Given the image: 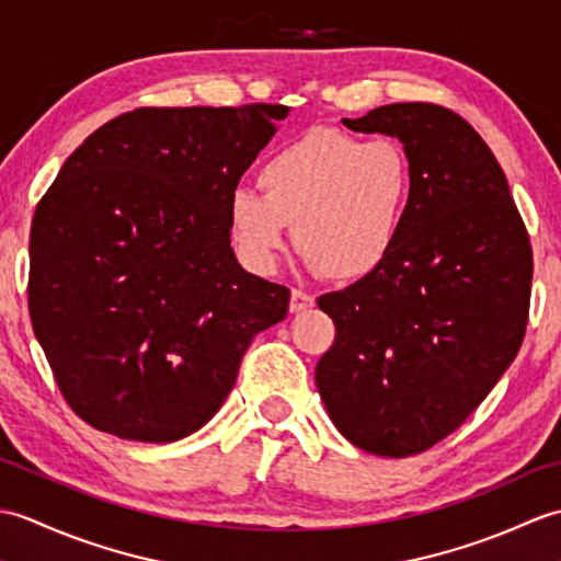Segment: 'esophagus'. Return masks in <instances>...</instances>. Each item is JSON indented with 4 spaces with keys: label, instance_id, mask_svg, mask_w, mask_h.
I'll return each mask as SVG.
<instances>
[{
    "label": "esophagus",
    "instance_id": "1",
    "mask_svg": "<svg viewBox=\"0 0 561 561\" xmlns=\"http://www.w3.org/2000/svg\"><path fill=\"white\" fill-rule=\"evenodd\" d=\"M316 306V299L311 294H306L301 289H291V299H289V311L291 313H301L308 311V308Z\"/></svg>",
    "mask_w": 561,
    "mask_h": 561
}]
</instances>
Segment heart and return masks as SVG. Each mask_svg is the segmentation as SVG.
Segmentation results:
<instances>
[{
  "label": "heart",
  "mask_w": 561,
  "mask_h": 561,
  "mask_svg": "<svg viewBox=\"0 0 561 561\" xmlns=\"http://www.w3.org/2000/svg\"><path fill=\"white\" fill-rule=\"evenodd\" d=\"M253 193L233 190L229 229L238 253L270 272L287 248L337 282L366 279L386 265L408 229L414 165L402 141L316 127L265 159Z\"/></svg>",
  "instance_id": "1"
}]
</instances>
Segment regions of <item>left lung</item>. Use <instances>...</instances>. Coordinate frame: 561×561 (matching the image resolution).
Listing matches in <instances>:
<instances>
[{
	"instance_id": "obj_1",
	"label": "left lung",
	"mask_w": 561,
	"mask_h": 561,
	"mask_svg": "<svg viewBox=\"0 0 561 561\" xmlns=\"http://www.w3.org/2000/svg\"><path fill=\"white\" fill-rule=\"evenodd\" d=\"M398 137L414 165L402 241L383 267L318 299L335 323L316 383L354 446L404 458L468 420L526 337L533 248L492 149L438 103L342 121Z\"/></svg>"
}]
</instances>
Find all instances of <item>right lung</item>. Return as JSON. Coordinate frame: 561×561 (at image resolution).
I'll use <instances>...</instances> for the list:
<instances>
[{"instance_id":"right-lung-1","label":"right lung","mask_w":561,"mask_h":561,"mask_svg":"<svg viewBox=\"0 0 561 561\" xmlns=\"http://www.w3.org/2000/svg\"><path fill=\"white\" fill-rule=\"evenodd\" d=\"M287 105L135 108L65 161L31 224L28 311L57 388L105 434L209 422L289 289L233 255L229 199Z\"/></svg>"}]
</instances>
